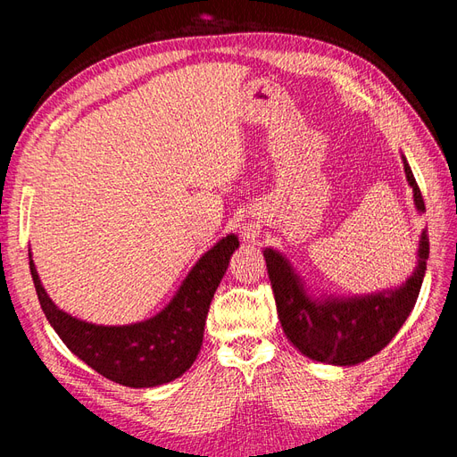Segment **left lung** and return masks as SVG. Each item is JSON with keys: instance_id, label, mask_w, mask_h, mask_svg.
<instances>
[{"instance_id": "1", "label": "left lung", "mask_w": 457, "mask_h": 457, "mask_svg": "<svg viewBox=\"0 0 457 457\" xmlns=\"http://www.w3.org/2000/svg\"><path fill=\"white\" fill-rule=\"evenodd\" d=\"M404 163L406 181L413 192V205L425 213L423 196ZM269 278L272 284L276 311L286 337L311 361L331 366L361 364L391 343L416 305L428 259V237L420 234L418 262L408 278L395 287L371 294L337 295L312 289L282 252L265 247Z\"/></svg>"}]
</instances>
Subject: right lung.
<instances>
[{
    "label": "right lung",
    "mask_w": 457,
    "mask_h": 457,
    "mask_svg": "<svg viewBox=\"0 0 457 457\" xmlns=\"http://www.w3.org/2000/svg\"><path fill=\"white\" fill-rule=\"evenodd\" d=\"M238 245L237 234H227L195 262L168 305L123 326L93 324L59 309L41 286L32 252L29 257L39 305L66 347L103 378L148 389L181 378L195 364L207 311Z\"/></svg>",
    "instance_id": "add662e5"
}]
</instances>
